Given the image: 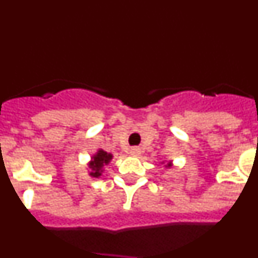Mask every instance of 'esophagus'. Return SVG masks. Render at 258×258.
<instances>
[{
    "label": "esophagus",
    "instance_id": "1",
    "mask_svg": "<svg viewBox=\"0 0 258 258\" xmlns=\"http://www.w3.org/2000/svg\"><path fill=\"white\" fill-rule=\"evenodd\" d=\"M140 154H141V149H138V147H133V149H131L132 156H140Z\"/></svg>",
    "mask_w": 258,
    "mask_h": 258
}]
</instances>
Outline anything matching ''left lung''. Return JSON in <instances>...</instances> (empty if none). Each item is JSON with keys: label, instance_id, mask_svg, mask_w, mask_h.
Returning <instances> with one entry per match:
<instances>
[{"label": "left lung", "instance_id": "8db88e82", "mask_svg": "<svg viewBox=\"0 0 258 258\" xmlns=\"http://www.w3.org/2000/svg\"><path fill=\"white\" fill-rule=\"evenodd\" d=\"M168 166H170V163H169V164H168Z\"/></svg>", "mask_w": 258, "mask_h": 258}]
</instances>
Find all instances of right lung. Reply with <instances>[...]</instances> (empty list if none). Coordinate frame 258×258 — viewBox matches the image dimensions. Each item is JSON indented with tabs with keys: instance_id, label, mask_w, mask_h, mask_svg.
<instances>
[{
	"instance_id": "right-lung-1",
	"label": "right lung",
	"mask_w": 258,
	"mask_h": 258,
	"mask_svg": "<svg viewBox=\"0 0 258 258\" xmlns=\"http://www.w3.org/2000/svg\"><path fill=\"white\" fill-rule=\"evenodd\" d=\"M111 159H112V155L107 154L103 150H99V151L93 156V160L89 164V168L92 169L90 175H92V177H99V175L102 174V168H103V165L108 164Z\"/></svg>"
}]
</instances>
